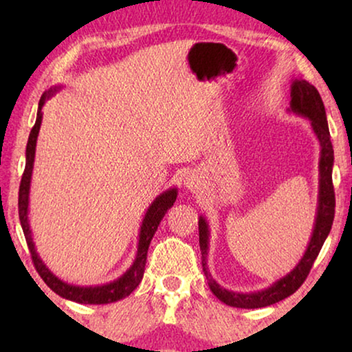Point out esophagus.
<instances>
[{"mask_svg": "<svg viewBox=\"0 0 352 352\" xmlns=\"http://www.w3.org/2000/svg\"><path fill=\"white\" fill-rule=\"evenodd\" d=\"M186 187H187V189H189L190 192H199L200 187H201L200 177L197 176L195 173H190V175L186 177Z\"/></svg>", "mask_w": 352, "mask_h": 352, "instance_id": "obj_1", "label": "esophagus"}]
</instances>
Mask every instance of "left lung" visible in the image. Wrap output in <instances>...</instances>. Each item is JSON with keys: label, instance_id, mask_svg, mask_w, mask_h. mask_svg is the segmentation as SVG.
Instances as JSON below:
<instances>
[{"label": "left lung", "instance_id": "1", "mask_svg": "<svg viewBox=\"0 0 352 352\" xmlns=\"http://www.w3.org/2000/svg\"><path fill=\"white\" fill-rule=\"evenodd\" d=\"M292 100L290 112L296 115H302L311 122L317 139L320 142V160H319V206H317L316 224L312 230L309 245L302 254L301 261L296 264L292 272H288L280 280L272 283L269 288L252 293H239L226 290L213 280L211 274L206 267V254H208V237L210 230L208 224L204 216L199 219V239H200V252H201V266L208 280L210 290L213 295L223 301L224 305L232 307H242V309H256V307H266L274 302L285 300L293 295L298 288L306 280L312 264H314L317 254H319L322 245H324L327 235L330 234L331 224L335 218V190L333 182H331V168H333V146L330 141L329 123H327L325 107L322 98L314 86L307 83L306 80H295L292 83Z\"/></svg>", "mask_w": 352, "mask_h": 352}]
</instances>
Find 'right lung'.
<instances>
[{"mask_svg": "<svg viewBox=\"0 0 352 352\" xmlns=\"http://www.w3.org/2000/svg\"><path fill=\"white\" fill-rule=\"evenodd\" d=\"M59 88H51L41 96L40 104H38V113H36V122L33 124L30 136H28L27 142V151H25V170H23L21 187H19V219H21V226L25 235L28 250H30L32 261L35 264L38 274H40L43 280L52 292L57 295L65 298V300L81 302V305H109V302H115L118 300H123L128 295H131L134 288L139 285V282L142 280L144 269H146V259H147V250L151 245V240L155 234V230L163 219V216L168 210L171 208L173 204L176 201L177 189H170L163 192L152 201V205L147 208V213L142 219L141 232H139V243H138V254L131 267L123 274L122 277L117 280L105 283V285L99 287H76L70 285L60 280L59 277H56L50 269L46 267V264L41 261V258L38 256L35 243L32 239V230L30 224H28V194H30V181H32V171H33V162H35V148H36V139L38 133H40L41 120H43V105L52 94H56Z\"/></svg>", "mask_w": 352, "mask_h": 352, "instance_id": "1", "label": "right lung"}]
</instances>
